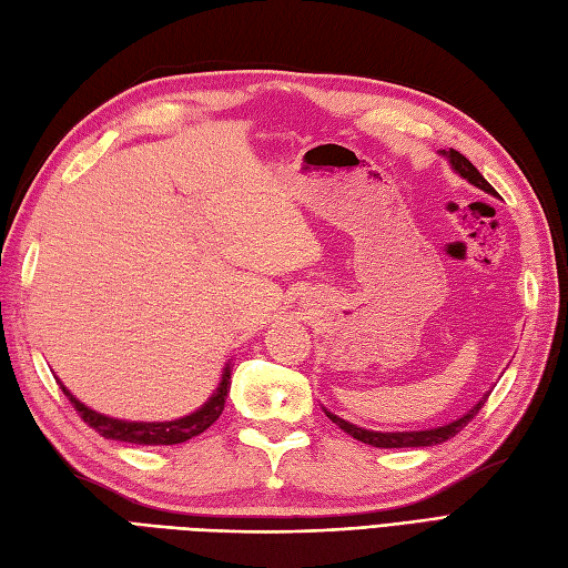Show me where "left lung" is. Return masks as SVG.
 Returning <instances> with one entry per match:
<instances>
[{
    "instance_id": "8db88e82",
    "label": "left lung",
    "mask_w": 568,
    "mask_h": 568,
    "mask_svg": "<svg viewBox=\"0 0 568 568\" xmlns=\"http://www.w3.org/2000/svg\"><path fill=\"white\" fill-rule=\"evenodd\" d=\"M442 154L448 159L450 169H454L458 176H463L468 183H473V186H478L480 191L495 195V189L483 179V173L476 166H473L470 161L463 156L460 152H456V149H448V152H446V149H444ZM488 397H490V392H488V395H483L476 407H470L466 414L460 416V419L448 422L444 426H436V429H424V432H367V429H361V426L341 419V416H335L331 412H326V416L333 424H338L345 434H351L353 438H357V442H363L367 446H375V448H424V446H436V444L448 442V438H454L463 429V426H468L473 416H476L483 409V404Z\"/></svg>"
}]
</instances>
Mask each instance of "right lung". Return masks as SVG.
<instances>
[{"label":"right lung","instance_id":"1","mask_svg":"<svg viewBox=\"0 0 568 568\" xmlns=\"http://www.w3.org/2000/svg\"><path fill=\"white\" fill-rule=\"evenodd\" d=\"M58 385H61L63 395L71 399L73 409L80 414V419H83L90 429H95L100 436L112 438V442L139 444V446H173V444H183V442H189V438L203 434L207 426H213L217 422V416L223 414L227 392H230V365H225L223 379H220V385L213 392V397L207 399L201 409H195L193 414L181 416V419H173V422L112 419V416L90 409L83 402L75 399L71 392L65 389L61 379H58Z\"/></svg>","mask_w":568,"mask_h":568}]
</instances>
